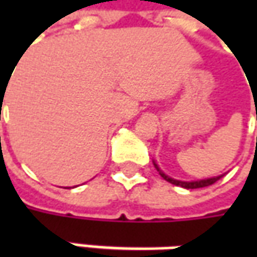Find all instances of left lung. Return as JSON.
<instances>
[{
	"instance_id": "left-lung-1",
	"label": "left lung",
	"mask_w": 257,
	"mask_h": 257,
	"mask_svg": "<svg viewBox=\"0 0 257 257\" xmlns=\"http://www.w3.org/2000/svg\"><path fill=\"white\" fill-rule=\"evenodd\" d=\"M154 163V167H156V170L159 172V174L163 177L166 182L172 183V184H174V186H180V187H184V189H200V187H206V186H210V184H213V183H216L222 176H216V177H210V179H204V180H197V182H180V180H176V179H172V177H169L167 174H164L162 170H160V167L156 164V162H153Z\"/></svg>"
}]
</instances>
